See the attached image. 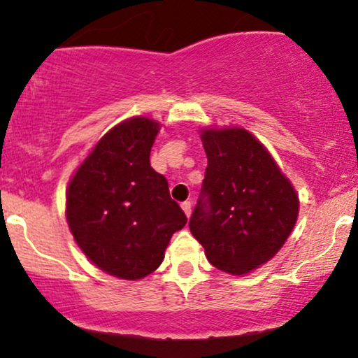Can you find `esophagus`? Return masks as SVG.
Here are the masks:
<instances>
[{"mask_svg": "<svg viewBox=\"0 0 358 358\" xmlns=\"http://www.w3.org/2000/svg\"><path fill=\"white\" fill-rule=\"evenodd\" d=\"M182 208H183V212H185V215L187 217H190V213H192V202H183L182 203Z\"/></svg>", "mask_w": 358, "mask_h": 358, "instance_id": "obj_1", "label": "esophagus"}]
</instances>
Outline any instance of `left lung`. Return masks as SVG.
<instances>
[{"instance_id": "left-lung-1", "label": "left lung", "mask_w": 358, "mask_h": 358, "mask_svg": "<svg viewBox=\"0 0 358 358\" xmlns=\"http://www.w3.org/2000/svg\"><path fill=\"white\" fill-rule=\"evenodd\" d=\"M208 165L190 231L208 262L245 274L282 248L298 219V195L273 156L241 127L203 129Z\"/></svg>"}]
</instances>
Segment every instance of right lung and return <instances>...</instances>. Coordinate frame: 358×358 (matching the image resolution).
Returning a JSON list of instances; mask_svg holds the SVG:
<instances>
[{"label": "right lung", "instance_id": "obj_1", "mask_svg": "<svg viewBox=\"0 0 358 358\" xmlns=\"http://www.w3.org/2000/svg\"><path fill=\"white\" fill-rule=\"evenodd\" d=\"M158 122L133 117L97 143L69 183L67 222L82 252L121 279L162 264L171 236L187 224L168 182L150 165Z\"/></svg>", "mask_w": 358, "mask_h": 358}]
</instances>
